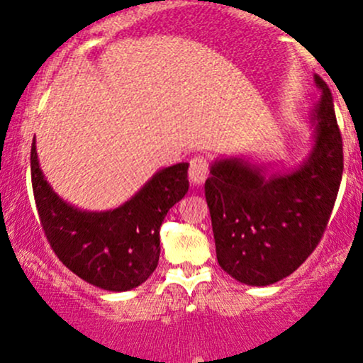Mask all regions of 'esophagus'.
<instances>
[{
	"label": "esophagus",
	"instance_id": "obj_1",
	"mask_svg": "<svg viewBox=\"0 0 363 363\" xmlns=\"http://www.w3.org/2000/svg\"><path fill=\"white\" fill-rule=\"evenodd\" d=\"M208 177V162L203 156H194L189 162V179L193 186H201Z\"/></svg>",
	"mask_w": 363,
	"mask_h": 363
}]
</instances>
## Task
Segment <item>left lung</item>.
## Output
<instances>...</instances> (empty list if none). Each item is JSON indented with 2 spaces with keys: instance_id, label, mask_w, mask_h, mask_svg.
I'll use <instances>...</instances> for the list:
<instances>
[{
  "instance_id": "left-lung-1",
  "label": "left lung",
  "mask_w": 363,
  "mask_h": 363,
  "mask_svg": "<svg viewBox=\"0 0 363 363\" xmlns=\"http://www.w3.org/2000/svg\"><path fill=\"white\" fill-rule=\"evenodd\" d=\"M322 95L310 113L313 146L291 172L266 175L245 158L211 165L205 198L219 266L235 280L266 287L296 272L318 245L342 179V139L333 94L315 74Z\"/></svg>"
}]
</instances>
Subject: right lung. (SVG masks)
Returning a JSON list of instances; mask_svg holds the SVG:
<instances>
[{
  "mask_svg": "<svg viewBox=\"0 0 363 363\" xmlns=\"http://www.w3.org/2000/svg\"><path fill=\"white\" fill-rule=\"evenodd\" d=\"M189 163L156 172L118 208L89 212L64 201L45 179L36 143L30 181L45 236L66 268L99 289L125 292L151 277L160 259V226L189 189Z\"/></svg>",
  "mask_w": 363,
  "mask_h": 363,
  "instance_id": "obj_1",
  "label": "right lung"
}]
</instances>
